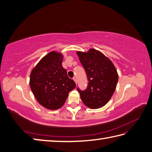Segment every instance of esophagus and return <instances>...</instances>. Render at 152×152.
I'll use <instances>...</instances> for the list:
<instances>
[{
  "label": "esophagus",
  "instance_id": "1",
  "mask_svg": "<svg viewBox=\"0 0 152 152\" xmlns=\"http://www.w3.org/2000/svg\"><path fill=\"white\" fill-rule=\"evenodd\" d=\"M73 80H74V81L75 82L76 84H77V80H76V78H75V77H74V78H73Z\"/></svg>",
  "mask_w": 152,
  "mask_h": 152
}]
</instances>
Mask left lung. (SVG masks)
<instances>
[{
	"label": "left lung",
	"mask_w": 152,
	"mask_h": 152,
	"mask_svg": "<svg viewBox=\"0 0 152 152\" xmlns=\"http://www.w3.org/2000/svg\"><path fill=\"white\" fill-rule=\"evenodd\" d=\"M87 74L88 86L85 91L77 89L86 106L94 109L105 105L116 90L118 80L117 69L110 59L99 50L77 51Z\"/></svg>",
	"instance_id": "obj_1"
}]
</instances>
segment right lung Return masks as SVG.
<instances>
[{
	"mask_svg": "<svg viewBox=\"0 0 152 152\" xmlns=\"http://www.w3.org/2000/svg\"><path fill=\"white\" fill-rule=\"evenodd\" d=\"M63 57L60 52L50 51L39 61L30 74L29 86L33 94L38 103L47 109L62 107L69 92L76 87L62 66Z\"/></svg>",
	"mask_w": 152,
	"mask_h": 152,
	"instance_id": "1",
	"label": "right lung"
}]
</instances>
